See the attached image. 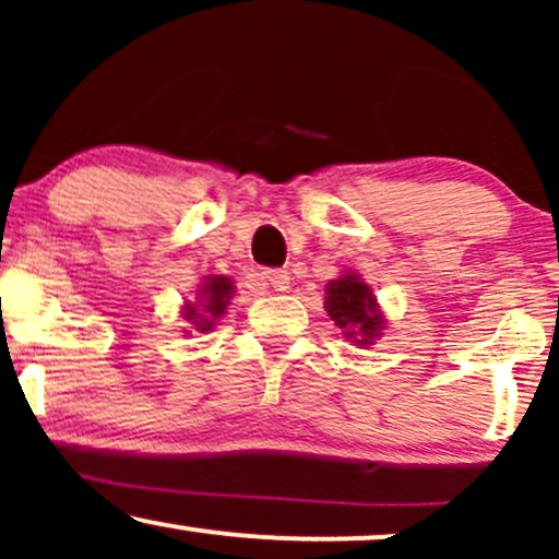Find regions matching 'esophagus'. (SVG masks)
<instances>
[{"label":"esophagus","instance_id":"1","mask_svg":"<svg viewBox=\"0 0 559 559\" xmlns=\"http://www.w3.org/2000/svg\"><path fill=\"white\" fill-rule=\"evenodd\" d=\"M260 284L265 288H273V292H286L288 284H292V278H288L286 271H262Z\"/></svg>","mask_w":559,"mask_h":559}]
</instances>
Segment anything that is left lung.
Here are the masks:
<instances>
[{"label": "left lung", "instance_id": "left-lung-1", "mask_svg": "<svg viewBox=\"0 0 559 559\" xmlns=\"http://www.w3.org/2000/svg\"><path fill=\"white\" fill-rule=\"evenodd\" d=\"M329 297H325V310L333 323L349 338L360 344H370L381 336L383 320L376 310V297L370 286H365L357 275H344V278L329 284Z\"/></svg>", "mask_w": 559, "mask_h": 559}]
</instances>
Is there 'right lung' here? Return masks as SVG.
I'll return each instance as SVG.
<instances>
[{
  "instance_id": "add662e5",
  "label": "right lung",
  "mask_w": 559,
  "mask_h": 559,
  "mask_svg": "<svg viewBox=\"0 0 559 559\" xmlns=\"http://www.w3.org/2000/svg\"><path fill=\"white\" fill-rule=\"evenodd\" d=\"M230 294H234L230 281L223 278V275H213V278H207V284L199 288V305L186 307V320H191L199 331L213 329V320L226 312ZM202 311L209 316L207 319L203 318L205 314L201 316Z\"/></svg>"
}]
</instances>
